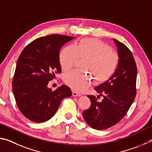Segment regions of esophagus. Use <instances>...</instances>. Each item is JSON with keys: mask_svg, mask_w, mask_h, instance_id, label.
I'll return each instance as SVG.
<instances>
[{"mask_svg": "<svg viewBox=\"0 0 152 152\" xmlns=\"http://www.w3.org/2000/svg\"><path fill=\"white\" fill-rule=\"evenodd\" d=\"M72 95H73V97H79V96H81V95L80 93H79L77 91H73V94H72Z\"/></svg>", "mask_w": 152, "mask_h": 152, "instance_id": "1", "label": "esophagus"}]
</instances>
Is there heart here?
<instances>
[{"instance_id":"obj_1","label":"heart","mask_w":152,"mask_h":152,"mask_svg":"<svg viewBox=\"0 0 152 152\" xmlns=\"http://www.w3.org/2000/svg\"><path fill=\"white\" fill-rule=\"evenodd\" d=\"M78 58H86L83 69L91 73L97 83L109 80L115 73L119 63L118 54L108 45L95 39H81L74 46L64 47L58 55V61L64 71L73 67ZM63 79L67 86L79 91L87 88L92 80L91 75L78 70L67 72Z\"/></svg>"}]
</instances>
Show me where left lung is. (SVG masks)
Here are the masks:
<instances>
[{"label":"left lung","mask_w":152,"mask_h":152,"mask_svg":"<svg viewBox=\"0 0 152 152\" xmlns=\"http://www.w3.org/2000/svg\"><path fill=\"white\" fill-rule=\"evenodd\" d=\"M119 57L115 73L107 80L95 87L104 98L98 102L94 95H87L91 107L83 111V117L92 128L102 130L115 126L126 115L136 95L137 66L128 48L116 39Z\"/></svg>","instance_id":"left-lung-1"}]
</instances>
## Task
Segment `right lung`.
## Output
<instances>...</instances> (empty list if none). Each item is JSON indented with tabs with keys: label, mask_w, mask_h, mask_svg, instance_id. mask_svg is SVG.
<instances>
[{
	"label": "right lung",
	"mask_w": 152,
	"mask_h": 152,
	"mask_svg": "<svg viewBox=\"0 0 152 152\" xmlns=\"http://www.w3.org/2000/svg\"><path fill=\"white\" fill-rule=\"evenodd\" d=\"M73 37L51 34L40 37L28 44L18 57L12 80L16 103L23 115L37 123H42L55 115L63 99L71 96L65 85L53 91L47 87L61 73L58 61L61 48Z\"/></svg>",
	"instance_id": "obj_1"
}]
</instances>
